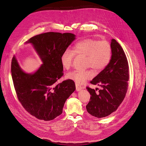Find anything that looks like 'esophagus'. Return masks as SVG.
<instances>
[{
  "instance_id": "obj_1",
  "label": "esophagus",
  "mask_w": 146,
  "mask_h": 146,
  "mask_svg": "<svg viewBox=\"0 0 146 146\" xmlns=\"http://www.w3.org/2000/svg\"><path fill=\"white\" fill-rule=\"evenodd\" d=\"M76 91H80L83 89V86L79 85V84H77V83L76 84Z\"/></svg>"
}]
</instances>
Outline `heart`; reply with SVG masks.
<instances>
[{"label": "heart", "mask_w": 146, "mask_h": 146, "mask_svg": "<svg viewBox=\"0 0 146 146\" xmlns=\"http://www.w3.org/2000/svg\"><path fill=\"white\" fill-rule=\"evenodd\" d=\"M75 55L85 56V66L92 68L100 72L107 67L112 56L110 43L106 40L85 38L78 41L74 45L72 51L66 49L61 55L60 60L63 67L69 69L72 67ZM93 70H76L67 74V77L77 83L81 84L94 77Z\"/></svg>", "instance_id": "1"}]
</instances>
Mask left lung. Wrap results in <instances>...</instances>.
<instances>
[{"instance_id": "left-lung-1", "label": "left lung", "mask_w": 146, "mask_h": 146, "mask_svg": "<svg viewBox=\"0 0 146 146\" xmlns=\"http://www.w3.org/2000/svg\"><path fill=\"white\" fill-rule=\"evenodd\" d=\"M111 59L108 66L94 77L90 83L102 88L98 92L97 89L86 88L91 94L86 105L88 113L94 117L102 118L115 111L124 99L129 80V63L121 45L113 39Z\"/></svg>"}]
</instances>
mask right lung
Masks as SVG:
<instances>
[{"label":"right lung","mask_w":146,"mask_h":146,"mask_svg":"<svg viewBox=\"0 0 146 146\" xmlns=\"http://www.w3.org/2000/svg\"><path fill=\"white\" fill-rule=\"evenodd\" d=\"M75 39L70 33L47 32L30 38L43 64L33 74L20 68L14 56L11 71L17 98L31 115L39 120L51 121L63 113L65 102L76 90L73 80L68 79L57 83L63 76L60 57Z\"/></svg>","instance_id":"obj_1"}]
</instances>
